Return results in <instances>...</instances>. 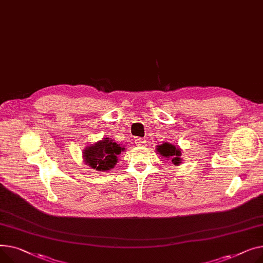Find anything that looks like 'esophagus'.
I'll return each instance as SVG.
<instances>
[{"mask_svg":"<svg viewBox=\"0 0 263 263\" xmlns=\"http://www.w3.org/2000/svg\"><path fill=\"white\" fill-rule=\"evenodd\" d=\"M145 143V141L143 140L142 138H138V139H136V144L138 145V146H141V145H143Z\"/></svg>","mask_w":263,"mask_h":263,"instance_id":"34e87169","label":"esophagus"}]
</instances>
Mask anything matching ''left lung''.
<instances>
[{
    "label": "left lung",
    "mask_w": 263,
    "mask_h": 263,
    "mask_svg": "<svg viewBox=\"0 0 263 263\" xmlns=\"http://www.w3.org/2000/svg\"><path fill=\"white\" fill-rule=\"evenodd\" d=\"M157 153H159L161 156L172 160L173 164L175 165H178L181 163V151L178 146H175L171 143H167V142H164L160 145L157 146Z\"/></svg>",
    "instance_id": "8db88e82"
}]
</instances>
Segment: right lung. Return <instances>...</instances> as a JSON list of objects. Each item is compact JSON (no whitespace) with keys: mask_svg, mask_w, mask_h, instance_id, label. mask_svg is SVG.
<instances>
[{"mask_svg":"<svg viewBox=\"0 0 263 263\" xmlns=\"http://www.w3.org/2000/svg\"><path fill=\"white\" fill-rule=\"evenodd\" d=\"M122 151H124V147H121L112 139L106 137L83 151L84 162L97 171H108L115 167L118 155Z\"/></svg>","mask_w":263,"mask_h":263,"instance_id":"obj_1","label":"right lung"}]
</instances>
